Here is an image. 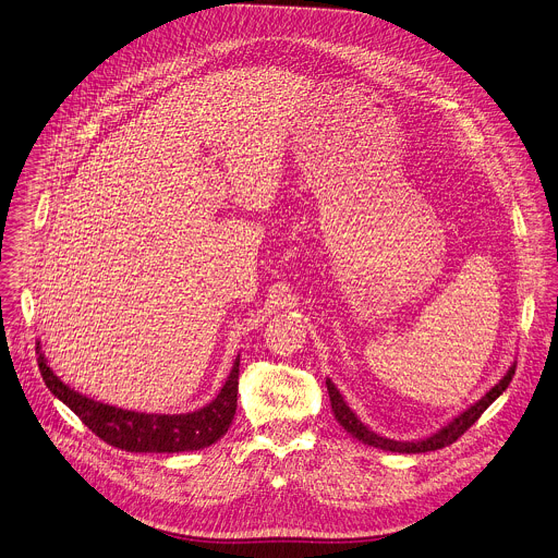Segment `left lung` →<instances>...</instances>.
Wrapping results in <instances>:
<instances>
[{"mask_svg": "<svg viewBox=\"0 0 558 558\" xmlns=\"http://www.w3.org/2000/svg\"><path fill=\"white\" fill-rule=\"evenodd\" d=\"M514 366L512 364L508 368V373L482 397L477 399L473 405H469L464 412H460L458 416H453L445 427H440L438 432H434L432 436L427 438H421V440H392V438H386V436H379L377 432L368 429L357 416L355 412L344 403L340 390L331 384V379H327V390H329V401H331V410L338 418V423L357 440H362L364 445H371V447H377V449H384V451H397V453H425V451H434V449H442L451 442H456L477 418L480 414L508 388L512 375H514Z\"/></svg>", "mask_w": 558, "mask_h": 558, "instance_id": "1", "label": "left lung"}]
</instances>
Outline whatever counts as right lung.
<instances>
[{
    "instance_id": "obj_1",
    "label": "right lung",
    "mask_w": 558,
    "mask_h": 558,
    "mask_svg": "<svg viewBox=\"0 0 558 558\" xmlns=\"http://www.w3.org/2000/svg\"><path fill=\"white\" fill-rule=\"evenodd\" d=\"M37 353L39 371L52 395L59 397L68 408H72L96 436L118 449L153 453L203 449L220 440L235 416L240 355L235 357L225 386L211 403L187 414H146L100 403L83 392H76L65 381H61V377L54 375V371L48 366L46 355L41 353V347H37Z\"/></svg>"
}]
</instances>
